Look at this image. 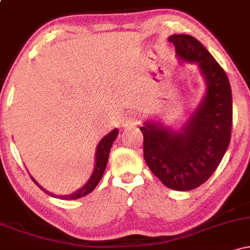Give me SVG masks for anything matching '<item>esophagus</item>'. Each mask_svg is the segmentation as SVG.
<instances>
[{
    "label": "esophagus",
    "mask_w": 250,
    "mask_h": 250,
    "mask_svg": "<svg viewBox=\"0 0 250 250\" xmlns=\"http://www.w3.org/2000/svg\"><path fill=\"white\" fill-rule=\"evenodd\" d=\"M136 120H137V115H135V114H129L127 117L128 123H134Z\"/></svg>",
    "instance_id": "esophagus-1"
}]
</instances>
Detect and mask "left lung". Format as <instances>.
I'll return each mask as SVG.
<instances>
[{
    "instance_id": "1",
    "label": "left lung",
    "mask_w": 250,
    "mask_h": 250,
    "mask_svg": "<svg viewBox=\"0 0 250 250\" xmlns=\"http://www.w3.org/2000/svg\"><path fill=\"white\" fill-rule=\"evenodd\" d=\"M177 57L196 63L206 81V95L180 131L147 122L143 156L155 176L166 187L187 191L200 187L219 167L230 142L233 99L228 76L196 39L186 34L168 39Z\"/></svg>"
}]
</instances>
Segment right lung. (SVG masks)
<instances>
[{"mask_svg": "<svg viewBox=\"0 0 250 250\" xmlns=\"http://www.w3.org/2000/svg\"><path fill=\"white\" fill-rule=\"evenodd\" d=\"M119 135V130L115 128L114 130H111L110 133L108 135H105L104 137L100 141L99 145H97L96 148V153H95V168H94L93 174H91L90 179L88 180V182L83 186L82 188H80L79 190H76L75 193L69 194V195H54L53 193H49L45 189H43L39 183L36 182L35 180L31 177V180L34 181V183L37 185V187H40L44 191L45 194L50 195V196L57 197V199H61V200H77V199H81V197L85 196V195L90 194L91 191L95 189V187L97 186V183L100 182V180L102 179L103 173H104L105 167H107V163H108V157H109V151H110L111 146H113L114 141H115L116 136Z\"/></svg>", "mask_w": 250, "mask_h": 250, "instance_id": "add662e5", "label": "right lung"}]
</instances>
